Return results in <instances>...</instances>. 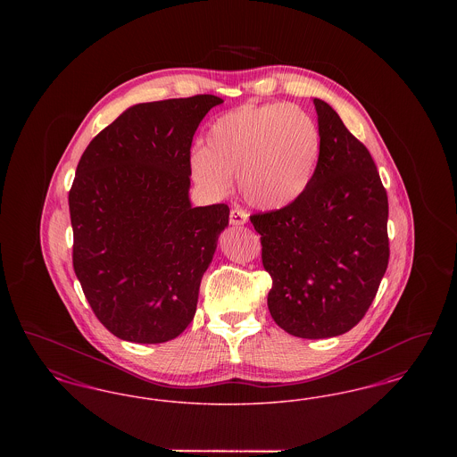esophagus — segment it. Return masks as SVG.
Instances as JSON below:
<instances>
[{"mask_svg": "<svg viewBox=\"0 0 457 457\" xmlns=\"http://www.w3.org/2000/svg\"><path fill=\"white\" fill-rule=\"evenodd\" d=\"M246 220H248V216L243 211H239V209H233L229 212V222L233 226H243V224H246Z\"/></svg>", "mask_w": 457, "mask_h": 457, "instance_id": "esophagus-1", "label": "esophagus"}]
</instances>
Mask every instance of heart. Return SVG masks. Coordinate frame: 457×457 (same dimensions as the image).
Listing matches in <instances>:
<instances>
[{
    "mask_svg": "<svg viewBox=\"0 0 457 457\" xmlns=\"http://www.w3.org/2000/svg\"><path fill=\"white\" fill-rule=\"evenodd\" d=\"M207 149L188 157L192 179L209 195L233 190V174L246 204L261 211L293 205L310 188L322 155L317 121L286 103L245 104L219 116L205 137Z\"/></svg>",
    "mask_w": 457,
    "mask_h": 457,
    "instance_id": "1",
    "label": "heart"
}]
</instances>
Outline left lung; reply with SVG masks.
Segmentation results:
<instances>
[{"label": "left lung", "mask_w": 457, "mask_h": 457, "mask_svg": "<svg viewBox=\"0 0 457 457\" xmlns=\"http://www.w3.org/2000/svg\"><path fill=\"white\" fill-rule=\"evenodd\" d=\"M322 135L317 174L298 202L250 220L272 278L269 312L287 334L336 337L373 302L389 263L387 192L369 149L313 99Z\"/></svg>", "instance_id": "8db88e82"}]
</instances>
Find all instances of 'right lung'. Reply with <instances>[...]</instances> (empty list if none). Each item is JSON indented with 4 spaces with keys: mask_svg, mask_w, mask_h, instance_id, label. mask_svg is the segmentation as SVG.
Returning <instances> with one entry per match:
<instances>
[{
    "mask_svg": "<svg viewBox=\"0 0 457 457\" xmlns=\"http://www.w3.org/2000/svg\"><path fill=\"white\" fill-rule=\"evenodd\" d=\"M202 94L142 103L92 138L68 194L73 269L90 308L123 341L157 345L194 320L229 207H192L188 157Z\"/></svg>",
    "mask_w": 457,
    "mask_h": 457,
    "instance_id": "1",
    "label": "right lung"
}]
</instances>
